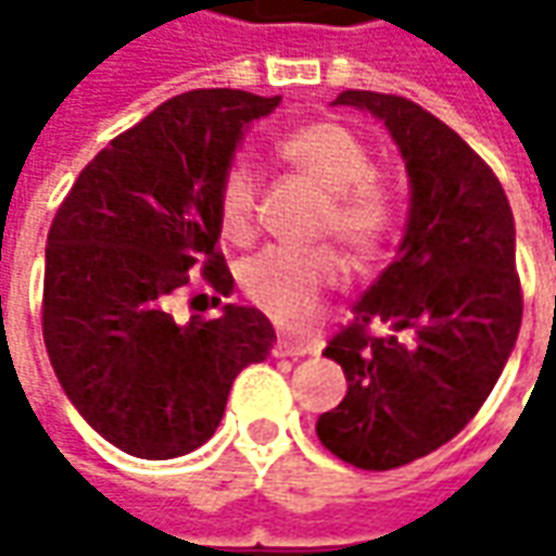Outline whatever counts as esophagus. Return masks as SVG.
<instances>
[{"instance_id": "1", "label": "esophagus", "mask_w": 556, "mask_h": 556, "mask_svg": "<svg viewBox=\"0 0 556 556\" xmlns=\"http://www.w3.org/2000/svg\"><path fill=\"white\" fill-rule=\"evenodd\" d=\"M306 354H315V345L309 342H294V339L274 342V357H306Z\"/></svg>"}]
</instances>
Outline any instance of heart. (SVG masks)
<instances>
[{
  "label": "heart",
  "mask_w": 556,
  "mask_h": 556,
  "mask_svg": "<svg viewBox=\"0 0 556 556\" xmlns=\"http://www.w3.org/2000/svg\"><path fill=\"white\" fill-rule=\"evenodd\" d=\"M277 157L301 178L325 190L315 238H333L354 265L381 253L399 214V195L372 151L354 130L337 122H313L277 142ZM219 226L231 241L253 235L258 178L247 160H235L219 181ZM342 282V262L330 250H267L243 267L247 298L286 327L309 325L321 294Z\"/></svg>",
  "instance_id": "obj_1"
}]
</instances>
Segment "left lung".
<instances>
[{"mask_svg": "<svg viewBox=\"0 0 556 556\" xmlns=\"http://www.w3.org/2000/svg\"><path fill=\"white\" fill-rule=\"evenodd\" d=\"M375 115L410 184L393 265L330 339L349 393L315 422L361 470H393L453 441L497 384L521 327L515 219L501 181L465 139L408 98L349 89L333 106ZM387 324V338L368 327Z\"/></svg>", "mask_w": 556, "mask_h": 556, "instance_id": "8db88e82", "label": "left lung"}]
</instances>
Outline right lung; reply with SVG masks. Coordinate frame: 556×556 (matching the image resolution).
Segmentation results:
<instances>
[{
    "label": "right lung",
    "instance_id": "right-lung-1",
    "mask_svg": "<svg viewBox=\"0 0 556 556\" xmlns=\"http://www.w3.org/2000/svg\"><path fill=\"white\" fill-rule=\"evenodd\" d=\"M282 98L184 91L91 160L55 211L43 342L79 417L122 453L163 462L217 431L231 381L277 333L255 306L175 321V294L235 289L219 241V181L243 130ZM219 303V298H211Z\"/></svg>",
    "mask_w": 556,
    "mask_h": 556
}]
</instances>
